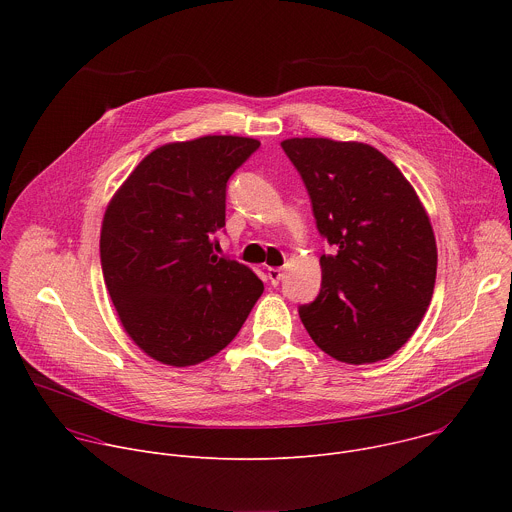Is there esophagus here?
Returning <instances> with one entry per match:
<instances>
[{"label":"esophagus","instance_id":"esophagus-1","mask_svg":"<svg viewBox=\"0 0 512 512\" xmlns=\"http://www.w3.org/2000/svg\"><path fill=\"white\" fill-rule=\"evenodd\" d=\"M267 277H269L271 285H277L283 277V269L281 267H267Z\"/></svg>","mask_w":512,"mask_h":512}]
</instances>
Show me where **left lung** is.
Segmentation results:
<instances>
[{"mask_svg":"<svg viewBox=\"0 0 512 512\" xmlns=\"http://www.w3.org/2000/svg\"><path fill=\"white\" fill-rule=\"evenodd\" d=\"M320 235L322 289L300 318L332 358L367 364L395 354L433 296L437 247L429 216L401 170L369 143L291 137Z\"/></svg>","mask_w":512,"mask_h":512,"instance_id":"8db88e82","label":"left lung"}]
</instances>
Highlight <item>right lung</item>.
<instances>
[{"label": "right lung", "mask_w": 512, "mask_h": 512, "mask_svg": "<svg viewBox=\"0 0 512 512\" xmlns=\"http://www.w3.org/2000/svg\"><path fill=\"white\" fill-rule=\"evenodd\" d=\"M259 145L239 135L166 143L105 210V285L125 332L154 360L192 367L221 352L263 294L247 265L214 255L227 182Z\"/></svg>", "instance_id": "right-lung-1"}]
</instances>
